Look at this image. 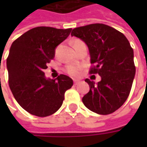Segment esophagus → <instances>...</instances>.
<instances>
[{"instance_id": "esophagus-1", "label": "esophagus", "mask_w": 147, "mask_h": 147, "mask_svg": "<svg viewBox=\"0 0 147 147\" xmlns=\"http://www.w3.org/2000/svg\"><path fill=\"white\" fill-rule=\"evenodd\" d=\"M79 83H80V80H74V84H75V85H77Z\"/></svg>"}]
</instances>
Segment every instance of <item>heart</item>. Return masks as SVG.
<instances>
[{
	"label": "heart",
	"instance_id": "1",
	"mask_svg": "<svg viewBox=\"0 0 147 147\" xmlns=\"http://www.w3.org/2000/svg\"><path fill=\"white\" fill-rule=\"evenodd\" d=\"M80 42H82L80 40H75L72 42L73 46L76 45ZM83 71V66L82 65H70L67 67V72L68 75H70L72 77H79L82 73Z\"/></svg>",
	"mask_w": 147,
	"mask_h": 147
}]
</instances>
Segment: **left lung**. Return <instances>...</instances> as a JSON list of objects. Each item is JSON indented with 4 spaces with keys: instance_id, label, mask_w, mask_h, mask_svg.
<instances>
[{
    "instance_id": "obj_1",
    "label": "left lung",
    "mask_w": 147,
    "mask_h": 147,
    "mask_svg": "<svg viewBox=\"0 0 147 147\" xmlns=\"http://www.w3.org/2000/svg\"><path fill=\"white\" fill-rule=\"evenodd\" d=\"M71 36L81 39L88 47L90 63L96 66L90 73H98L101 81L86 79L90 90L83 104L94 113L107 115L125 102L136 75L134 52L123 34L102 24H94L72 30Z\"/></svg>"
}]
</instances>
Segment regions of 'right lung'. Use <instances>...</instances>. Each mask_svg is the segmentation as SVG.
Returning <instances> with one entry per match:
<instances>
[{
  "label": "right lung",
  "mask_w": 147,
  "mask_h": 147,
  "mask_svg": "<svg viewBox=\"0 0 147 147\" xmlns=\"http://www.w3.org/2000/svg\"><path fill=\"white\" fill-rule=\"evenodd\" d=\"M71 31V28L34 27L11 44L6 62L9 87L19 105L29 113L41 117L55 113L62 105L65 91L73 85L67 76L52 80L43 71Z\"/></svg>",
  "instance_id": "obj_1"
}]
</instances>
